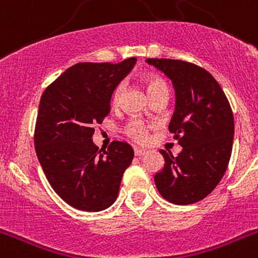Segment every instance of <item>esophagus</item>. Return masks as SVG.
<instances>
[{"label":"esophagus","instance_id":"obj_1","mask_svg":"<svg viewBox=\"0 0 258 258\" xmlns=\"http://www.w3.org/2000/svg\"><path fill=\"white\" fill-rule=\"evenodd\" d=\"M146 154V151L145 150H141V149H134V155H136V156H138V157H141V156H143V155Z\"/></svg>","mask_w":258,"mask_h":258}]
</instances>
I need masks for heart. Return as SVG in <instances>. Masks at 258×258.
Wrapping results in <instances>:
<instances>
[{"instance_id": "obj_1", "label": "heart", "mask_w": 258, "mask_h": 258, "mask_svg": "<svg viewBox=\"0 0 258 258\" xmlns=\"http://www.w3.org/2000/svg\"><path fill=\"white\" fill-rule=\"evenodd\" d=\"M143 83H145L147 93H149L151 98L157 94H161V93H168V85H166L165 80L161 76H159V75L147 74L146 76H143ZM122 90H124L122 84H117L115 86L112 95H111V101H112L113 104L118 103L120 98H121ZM151 127V124H147V122H145L141 118H132L122 127V132H124V134L127 138H131L136 143L142 145V143H146L149 141V133Z\"/></svg>"}]
</instances>
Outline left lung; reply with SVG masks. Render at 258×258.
<instances>
[{"label":"left lung","instance_id":"left-lung-1","mask_svg":"<svg viewBox=\"0 0 258 258\" xmlns=\"http://www.w3.org/2000/svg\"><path fill=\"white\" fill-rule=\"evenodd\" d=\"M172 80L175 111L169 124L182 146L178 156L161 150L164 168L154 177L161 197L178 206L200 202L216 188L229 166L234 115L229 99L208 71L178 59H147Z\"/></svg>","mask_w":258,"mask_h":258}]
</instances>
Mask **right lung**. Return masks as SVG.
I'll use <instances>...</instances> for the list:
<instances>
[{"instance_id": "obj_1", "label": "right lung", "mask_w": 258, "mask_h": 258, "mask_svg": "<svg viewBox=\"0 0 258 258\" xmlns=\"http://www.w3.org/2000/svg\"><path fill=\"white\" fill-rule=\"evenodd\" d=\"M136 61L77 63L41 95L33 136L38 161L52 190L80 211L108 208L133 160L127 143L113 141L99 150L93 134L111 111L113 89Z\"/></svg>"}]
</instances>
